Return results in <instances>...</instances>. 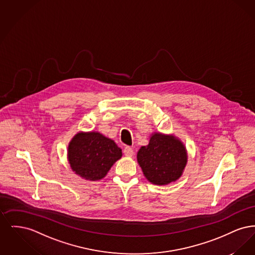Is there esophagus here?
Segmentation results:
<instances>
[{
	"label": "esophagus",
	"mask_w": 255,
	"mask_h": 255,
	"mask_svg": "<svg viewBox=\"0 0 255 255\" xmlns=\"http://www.w3.org/2000/svg\"><path fill=\"white\" fill-rule=\"evenodd\" d=\"M123 153L127 157H132L133 155V148L130 147V146H125L124 149H123Z\"/></svg>",
	"instance_id": "1"
}]
</instances>
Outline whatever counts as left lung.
Listing matches in <instances>:
<instances>
[{
	"label": "left lung",
	"instance_id": "1",
	"mask_svg": "<svg viewBox=\"0 0 255 255\" xmlns=\"http://www.w3.org/2000/svg\"><path fill=\"white\" fill-rule=\"evenodd\" d=\"M137 161L149 182L163 185L182 176L187 155L183 144L175 136L156 133L148 145L138 150Z\"/></svg>",
	"mask_w": 255,
	"mask_h": 255
}]
</instances>
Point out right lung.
Returning <instances> with one entry per match:
<instances>
[{
    "mask_svg": "<svg viewBox=\"0 0 255 255\" xmlns=\"http://www.w3.org/2000/svg\"><path fill=\"white\" fill-rule=\"evenodd\" d=\"M122 156V149L114 140L96 132L74 135L68 152L72 169L90 181L104 178L112 165Z\"/></svg>",
    "mask_w": 255,
    "mask_h": 255,
    "instance_id": "add662e5",
    "label": "right lung"
}]
</instances>
